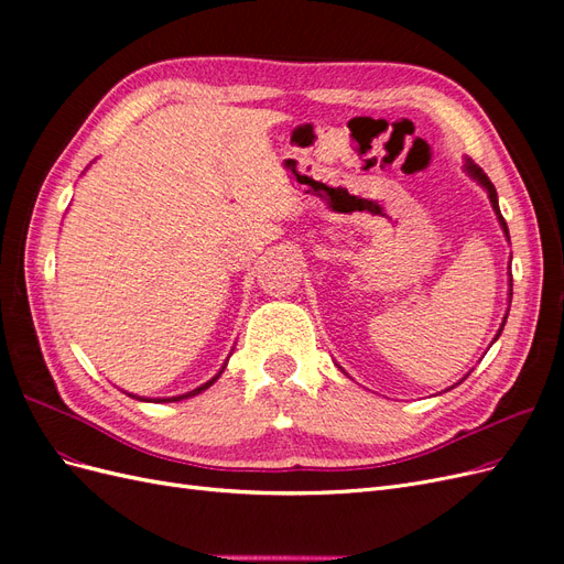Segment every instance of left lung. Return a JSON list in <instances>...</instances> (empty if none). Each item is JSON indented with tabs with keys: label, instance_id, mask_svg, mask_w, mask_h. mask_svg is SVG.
Returning <instances> with one entry per match:
<instances>
[{
	"label": "left lung",
	"instance_id": "obj_1",
	"mask_svg": "<svg viewBox=\"0 0 564 564\" xmlns=\"http://www.w3.org/2000/svg\"><path fill=\"white\" fill-rule=\"evenodd\" d=\"M464 169H466V174L473 178V181H477L480 183L485 191H487V195H489V202H491V209H494V214H497V218H499V224H501V230H503V235L508 237V242H510V235H508V226H506V220H503V216H501V209H499V197H497V187H494V183L487 178V174L482 172L480 166H477L470 158H466V164H464ZM510 299H513V280H510V289H508V303H510ZM508 317V315H506ZM506 317H503V324H506ZM503 324H501V329H499V334H497V338L501 336V332H503ZM494 338V340H497Z\"/></svg>",
	"mask_w": 564,
	"mask_h": 564
}]
</instances>
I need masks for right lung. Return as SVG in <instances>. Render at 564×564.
<instances>
[{
  "mask_svg": "<svg viewBox=\"0 0 564 564\" xmlns=\"http://www.w3.org/2000/svg\"><path fill=\"white\" fill-rule=\"evenodd\" d=\"M226 365H228V360H226ZM226 365L218 369V373H216V377H212V379H209L207 383H202L199 388H195V390H191V392H183V395H174V398H155V402H181V400H187V398H195V395H199V392H202V390H207L209 386H214V383L218 381V377H220V373H224ZM127 395H129V398H135V400H143V402H150V400H145V398H139V395H131V392H127Z\"/></svg>",
  "mask_w": 564,
  "mask_h": 564,
  "instance_id": "1",
  "label": "right lung"
}]
</instances>
